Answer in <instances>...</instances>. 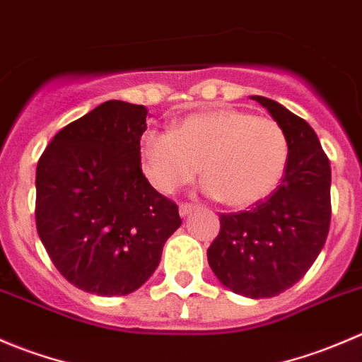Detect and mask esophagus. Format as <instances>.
<instances>
[{"mask_svg": "<svg viewBox=\"0 0 362 362\" xmlns=\"http://www.w3.org/2000/svg\"><path fill=\"white\" fill-rule=\"evenodd\" d=\"M195 209H197V207L193 206V204H181V206H180V214H181L182 218H185V216H188V214H192Z\"/></svg>", "mask_w": 362, "mask_h": 362, "instance_id": "1", "label": "esophagus"}]
</instances>
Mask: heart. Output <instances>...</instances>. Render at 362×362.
Wrapping results in <instances>:
<instances>
[{"instance_id":"obj_1","label":"heart","mask_w":362,"mask_h":362,"mask_svg":"<svg viewBox=\"0 0 362 362\" xmlns=\"http://www.w3.org/2000/svg\"><path fill=\"white\" fill-rule=\"evenodd\" d=\"M139 155L158 192H177L200 169L207 197L245 207L264 199L281 180L288 142L276 121L216 109L185 117L173 132H144Z\"/></svg>"}]
</instances>
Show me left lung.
Returning a JSON list of instances; mask_svg holds the SVG:
<instances>
[{"instance_id": "8db88e82", "label": "left lung", "mask_w": 362, "mask_h": 362, "mask_svg": "<svg viewBox=\"0 0 362 362\" xmlns=\"http://www.w3.org/2000/svg\"><path fill=\"white\" fill-rule=\"evenodd\" d=\"M287 135L280 186L248 211L220 214L207 262L223 287L250 299L298 284L324 248L331 223V165L313 128L266 96H252Z\"/></svg>"}]
</instances>
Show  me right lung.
Returning a JSON list of instances; mask_svg holds the SVG:
<instances>
[{"label": "right lung", "mask_w": 362, "mask_h": 362, "mask_svg": "<svg viewBox=\"0 0 362 362\" xmlns=\"http://www.w3.org/2000/svg\"><path fill=\"white\" fill-rule=\"evenodd\" d=\"M144 105L109 100L66 124L37 167V230L81 291L127 296L146 284L180 228L177 206L142 174Z\"/></svg>", "instance_id": "right-lung-1"}]
</instances>
